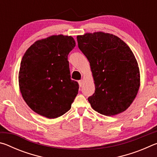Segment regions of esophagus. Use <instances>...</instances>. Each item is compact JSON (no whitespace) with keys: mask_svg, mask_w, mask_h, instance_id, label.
<instances>
[{"mask_svg":"<svg viewBox=\"0 0 157 157\" xmlns=\"http://www.w3.org/2000/svg\"><path fill=\"white\" fill-rule=\"evenodd\" d=\"M78 83H79V86L82 87V86H83V84H84V80H83V79H80V80L78 81Z\"/></svg>","mask_w":157,"mask_h":157,"instance_id":"34e87169","label":"esophagus"}]
</instances>
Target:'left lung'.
Masks as SVG:
<instances>
[{
	"label": "left lung",
	"mask_w": 157,
	"mask_h": 157,
	"mask_svg": "<svg viewBox=\"0 0 157 157\" xmlns=\"http://www.w3.org/2000/svg\"><path fill=\"white\" fill-rule=\"evenodd\" d=\"M78 47L90 63L95 91L91 107L105 116L125 111L140 87V71L134 53L124 42L103 32L77 36Z\"/></svg>",
	"instance_id": "obj_1"
}]
</instances>
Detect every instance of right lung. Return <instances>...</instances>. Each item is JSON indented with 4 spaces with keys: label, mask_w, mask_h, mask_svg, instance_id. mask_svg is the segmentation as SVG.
Here are the masks:
<instances>
[{
    "label": "right lung",
    "mask_w": 157,
    "mask_h": 157,
    "mask_svg": "<svg viewBox=\"0 0 157 157\" xmlns=\"http://www.w3.org/2000/svg\"><path fill=\"white\" fill-rule=\"evenodd\" d=\"M75 41L71 36L52 35L26 50L18 73L21 94L29 107L53 119L70 110L79 84L71 79L68 55Z\"/></svg>",
    "instance_id": "obj_1"
}]
</instances>
